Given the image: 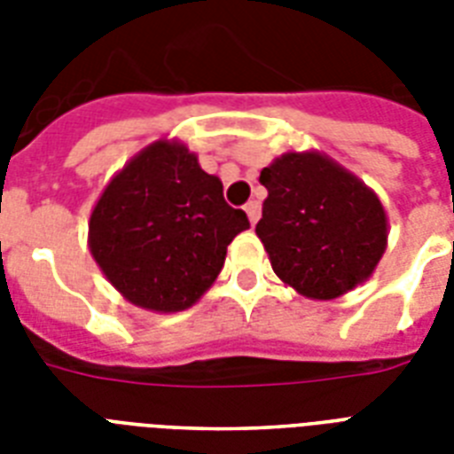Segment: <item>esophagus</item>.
<instances>
[{
    "label": "esophagus",
    "instance_id": "esophagus-1",
    "mask_svg": "<svg viewBox=\"0 0 454 454\" xmlns=\"http://www.w3.org/2000/svg\"><path fill=\"white\" fill-rule=\"evenodd\" d=\"M245 212H247L249 223L254 226L256 221H259V216H262V205H259L256 200H252V202H247V205H245Z\"/></svg>",
    "mask_w": 454,
    "mask_h": 454
}]
</instances>
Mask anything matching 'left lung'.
Instances as JSON below:
<instances>
[{"label":"left lung","mask_w":454,"mask_h":454,"mask_svg":"<svg viewBox=\"0 0 454 454\" xmlns=\"http://www.w3.org/2000/svg\"><path fill=\"white\" fill-rule=\"evenodd\" d=\"M256 235L276 276L309 299H337L377 269L387 212L351 171L320 153H285L263 167Z\"/></svg>","instance_id":"left-lung-1"}]
</instances>
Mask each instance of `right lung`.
<instances>
[{
	"label": "right lung",
	"mask_w": 454,
	"mask_h": 454,
	"mask_svg": "<svg viewBox=\"0 0 454 454\" xmlns=\"http://www.w3.org/2000/svg\"><path fill=\"white\" fill-rule=\"evenodd\" d=\"M247 228V214L228 205L195 153L155 141L106 185L89 219V249L127 301L176 313L212 287L228 245Z\"/></svg>",
	"instance_id": "right-lung-1"
}]
</instances>
